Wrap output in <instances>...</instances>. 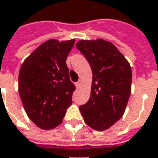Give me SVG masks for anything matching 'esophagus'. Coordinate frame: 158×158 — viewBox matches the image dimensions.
<instances>
[{"label":"esophagus","instance_id":"1","mask_svg":"<svg viewBox=\"0 0 158 158\" xmlns=\"http://www.w3.org/2000/svg\"><path fill=\"white\" fill-rule=\"evenodd\" d=\"M82 80H81V79H79V81H78V82H76L75 83V86L77 87V88H79V86H80V85H82Z\"/></svg>","mask_w":158,"mask_h":158}]
</instances>
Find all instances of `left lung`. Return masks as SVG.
<instances>
[{
    "label": "left lung",
    "instance_id": "obj_1",
    "mask_svg": "<svg viewBox=\"0 0 158 158\" xmlns=\"http://www.w3.org/2000/svg\"><path fill=\"white\" fill-rule=\"evenodd\" d=\"M76 47L92 71L89 101L79 107L84 121L97 131H104L124 114L132 86L128 60L109 41L80 40Z\"/></svg>",
    "mask_w": 158,
    "mask_h": 158
}]
</instances>
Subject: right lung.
Returning <instances> with one entry per match:
<instances>
[{
  "instance_id": "1",
  "label": "right lung",
  "mask_w": 158,
  "mask_h": 158,
  "mask_svg": "<svg viewBox=\"0 0 158 158\" xmlns=\"http://www.w3.org/2000/svg\"><path fill=\"white\" fill-rule=\"evenodd\" d=\"M75 39H49L24 60L19 73V93L28 117L44 130L59 126L72 105L75 85L66 60Z\"/></svg>"
}]
</instances>
